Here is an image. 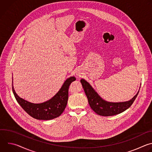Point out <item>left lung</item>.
<instances>
[{
	"mask_svg": "<svg viewBox=\"0 0 152 152\" xmlns=\"http://www.w3.org/2000/svg\"><path fill=\"white\" fill-rule=\"evenodd\" d=\"M80 82L91 108L97 114L102 116H113L124 112L132 104L140 91L129 101L118 103L108 102L103 100L98 95L88 82L84 79H81Z\"/></svg>",
	"mask_w": 152,
	"mask_h": 152,
	"instance_id": "1",
	"label": "left lung"
}]
</instances>
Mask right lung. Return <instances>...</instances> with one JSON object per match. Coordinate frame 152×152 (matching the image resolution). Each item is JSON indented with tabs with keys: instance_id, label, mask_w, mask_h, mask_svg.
<instances>
[{
	"instance_id": "1",
	"label": "right lung",
	"mask_w": 152,
	"mask_h": 152,
	"mask_svg": "<svg viewBox=\"0 0 152 152\" xmlns=\"http://www.w3.org/2000/svg\"><path fill=\"white\" fill-rule=\"evenodd\" d=\"M75 80L74 76L67 79L54 97L41 103H32L20 98L15 92L12 84V89L16 100L29 115L37 120H49L59 117L64 111L67 104L69 86Z\"/></svg>"
}]
</instances>
